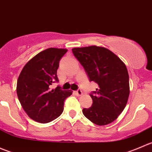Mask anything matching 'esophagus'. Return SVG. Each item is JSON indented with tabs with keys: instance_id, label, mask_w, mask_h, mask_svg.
<instances>
[{
	"instance_id": "obj_1",
	"label": "esophagus",
	"mask_w": 152,
	"mask_h": 152,
	"mask_svg": "<svg viewBox=\"0 0 152 152\" xmlns=\"http://www.w3.org/2000/svg\"><path fill=\"white\" fill-rule=\"evenodd\" d=\"M75 93H76L77 96H82V91L80 90V89H78L76 91H75Z\"/></svg>"
}]
</instances>
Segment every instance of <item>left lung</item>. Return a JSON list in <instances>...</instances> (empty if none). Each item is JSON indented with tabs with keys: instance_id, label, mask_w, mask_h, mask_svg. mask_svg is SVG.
<instances>
[{
	"instance_id": "obj_1",
	"label": "left lung",
	"mask_w": 152,
	"mask_h": 152,
	"mask_svg": "<svg viewBox=\"0 0 152 152\" xmlns=\"http://www.w3.org/2000/svg\"><path fill=\"white\" fill-rule=\"evenodd\" d=\"M89 80L99 88L90 93L93 104L82 110L93 124L104 126L114 121L123 112L129 96V73L125 64L108 49L96 45L72 49Z\"/></svg>"
}]
</instances>
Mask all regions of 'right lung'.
<instances>
[{
	"label": "right lung",
	"instance_id": "add662e5",
	"mask_svg": "<svg viewBox=\"0 0 152 152\" xmlns=\"http://www.w3.org/2000/svg\"><path fill=\"white\" fill-rule=\"evenodd\" d=\"M67 49H45L28 61L20 73L17 82V94L20 104L29 118L41 124L57 118L64 110V102L72 94L50 85L59 82L56 72L61 58Z\"/></svg>",
	"mask_w": 152,
	"mask_h": 152
}]
</instances>
